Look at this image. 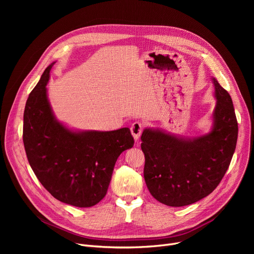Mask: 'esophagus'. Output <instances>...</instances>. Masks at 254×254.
Masks as SVG:
<instances>
[{
  "instance_id": "esophagus-1",
  "label": "esophagus",
  "mask_w": 254,
  "mask_h": 254,
  "mask_svg": "<svg viewBox=\"0 0 254 254\" xmlns=\"http://www.w3.org/2000/svg\"><path fill=\"white\" fill-rule=\"evenodd\" d=\"M142 130H143V126H142V124L139 123V122L134 123V124L131 125V127H130L131 135H132V137H134V139H135L136 141L139 140V138H140V136H141V134H142Z\"/></svg>"
}]
</instances>
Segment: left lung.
I'll return each instance as SVG.
<instances>
[{"label":"left lung","instance_id":"1","mask_svg":"<svg viewBox=\"0 0 254 254\" xmlns=\"http://www.w3.org/2000/svg\"><path fill=\"white\" fill-rule=\"evenodd\" d=\"M212 81L217 102L210 132L190 139L147 127L141 136L146 185L167 206H188L209 195L231 164L238 138L234 105L217 80Z\"/></svg>","mask_w":254,"mask_h":254}]
</instances>
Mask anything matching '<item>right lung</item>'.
<instances>
[{
    "label": "right lung",
    "mask_w": 254,
    "mask_h": 254,
    "mask_svg": "<svg viewBox=\"0 0 254 254\" xmlns=\"http://www.w3.org/2000/svg\"><path fill=\"white\" fill-rule=\"evenodd\" d=\"M49 64L23 113L26 157L41 184L59 201L86 208L106 195L118 156L134 145L128 127L74 131L58 122L47 98Z\"/></svg>",
    "instance_id": "add662e5"
}]
</instances>
